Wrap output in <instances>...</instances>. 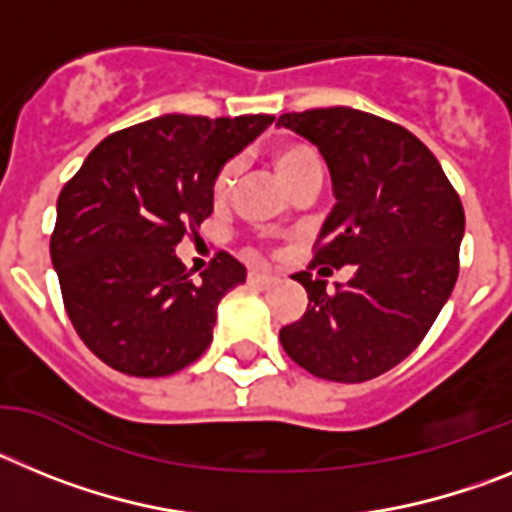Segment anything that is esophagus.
<instances>
[{"instance_id":"34e87169","label":"esophagus","mask_w":512,"mask_h":512,"mask_svg":"<svg viewBox=\"0 0 512 512\" xmlns=\"http://www.w3.org/2000/svg\"><path fill=\"white\" fill-rule=\"evenodd\" d=\"M270 281H273V273H270V270H265V268L250 270V283H262V286H265V283H270Z\"/></svg>"}]
</instances>
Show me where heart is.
<instances>
[{
    "label": "heart",
    "instance_id": "1",
    "mask_svg": "<svg viewBox=\"0 0 512 512\" xmlns=\"http://www.w3.org/2000/svg\"><path fill=\"white\" fill-rule=\"evenodd\" d=\"M270 164H273L278 180H281L288 190H291L299 180H304V177L322 175V157H319V151L301 139L278 141V144L270 149ZM234 180H237V164H221L211 182L213 201H226Z\"/></svg>",
    "mask_w": 512,
    "mask_h": 512
}]
</instances>
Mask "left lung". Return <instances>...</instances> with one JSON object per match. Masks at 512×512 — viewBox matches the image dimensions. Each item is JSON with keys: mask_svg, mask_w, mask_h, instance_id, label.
I'll list each match as a JSON object with an SVG mask.
<instances>
[{"mask_svg": "<svg viewBox=\"0 0 512 512\" xmlns=\"http://www.w3.org/2000/svg\"><path fill=\"white\" fill-rule=\"evenodd\" d=\"M278 123L322 151L335 208L314 260L293 273L309 293L281 330L291 361L327 381L361 384L402 363L433 327L459 278L464 206L433 151L399 123L355 108L283 113ZM353 264L348 284L320 274Z\"/></svg>", "mask_w": 512, "mask_h": 512, "instance_id": "left-lung-1", "label": "left lung"}]
</instances>
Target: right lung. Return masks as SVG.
Returning <instances> with one entry per match:
<instances>
[{"label":"right lung","mask_w":512,"mask_h":512,"mask_svg":"<svg viewBox=\"0 0 512 512\" xmlns=\"http://www.w3.org/2000/svg\"><path fill=\"white\" fill-rule=\"evenodd\" d=\"M273 115H162L110 133L61 188L51 260L82 342L128 376H170L213 340L247 270L216 252L198 281L175 247L213 213L211 182Z\"/></svg>","instance_id":"add662e5"}]
</instances>
